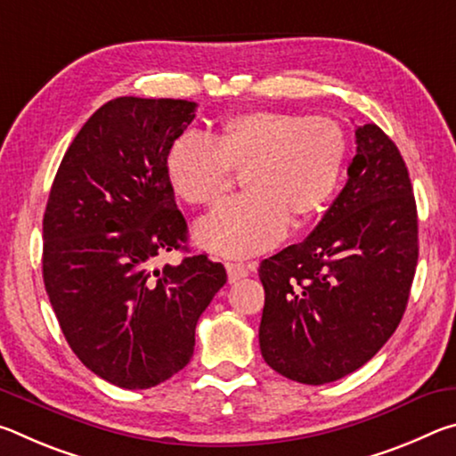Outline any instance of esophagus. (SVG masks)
<instances>
[{
  "instance_id": "1",
  "label": "esophagus",
  "mask_w": 456,
  "mask_h": 456,
  "mask_svg": "<svg viewBox=\"0 0 456 456\" xmlns=\"http://www.w3.org/2000/svg\"><path fill=\"white\" fill-rule=\"evenodd\" d=\"M227 275H229V283H235L243 277L249 275L253 272V265H243V264H227Z\"/></svg>"
}]
</instances>
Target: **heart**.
I'll return each mask as SVG.
<instances>
[{
    "instance_id": "heart-1",
    "label": "heart",
    "mask_w": 456,
    "mask_h": 456,
    "mask_svg": "<svg viewBox=\"0 0 456 456\" xmlns=\"http://www.w3.org/2000/svg\"><path fill=\"white\" fill-rule=\"evenodd\" d=\"M348 138L336 120L296 112L235 114L217 136L184 130L167 151L165 173L176 197L215 205L245 168L249 189L197 225V241L223 257L272 249L297 221L326 209L342 181Z\"/></svg>"
}]
</instances>
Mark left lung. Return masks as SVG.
Listing matches in <instances>:
<instances>
[{
	"label": "left lung",
	"mask_w": 456,
	"mask_h": 456,
	"mask_svg": "<svg viewBox=\"0 0 456 456\" xmlns=\"http://www.w3.org/2000/svg\"><path fill=\"white\" fill-rule=\"evenodd\" d=\"M419 261V217L396 144L356 126L348 183L305 241L264 259L261 356L320 386L364 366L403 320Z\"/></svg>",
	"instance_id": "obj_1"
}]
</instances>
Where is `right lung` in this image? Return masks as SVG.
<instances>
[{
  "instance_id": "add662e5",
  "label": "right lung",
  "mask_w": 456,
  "mask_h": 456,
  "mask_svg": "<svg viewBox=\"0 0 456 456\" xmlns=\"http://www.w3.org/2000/svg\"><path fill=\"white\" fill-rule=\"evenodd\" d=\"M197 104L114 98L66 151L44 213V285L61 334L106 382L142 390L189 364L195 328L227 281L207 256L157 267L187 249V221L165 173L171 142Z\"/></svg>"
}]
</instances>
